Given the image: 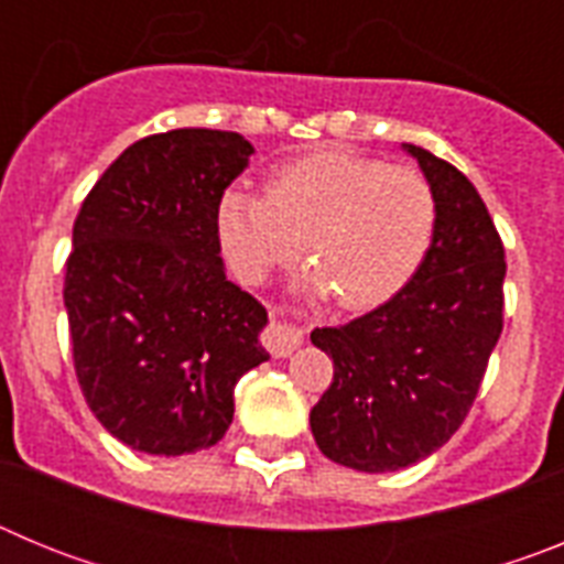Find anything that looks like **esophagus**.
I'll return each instance as SVG.
<instances>
[{
  "instance_id": "34e87169",
  "label": "esophagus",
  "mask_w": 564,
  "mask_h": 564,
  "mask_svg": "<svg viewBox=\"0 0 564 564\" xmlns=\"http://www.w3.org/2000/svg\"><path fill=\"white\" fill-rule=\"evenodd\" d=\"M262 344H265L271 356L285 358L296 350L299 344H302V330L282 325V322H276V318H273L271 325H268V330L262 333Z\"/></svg>"
}]
</instances>
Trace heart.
Returning <instances> with one entry per match:
<instances>
[{
	"instance_id": "obj_1",
	"label": "heart",
	"mask_w": 564,
	"mask_h": 564,
	"mask_svg": "<svg viewBox=\"0 0 564 564\" xmlns=\"http://www.w3.org/2000/svg\"><path fill=\"white\" fill-rule=\"evenodd\" d=\"M437 231V194L415 166L325 149L273 169L262 194L231 186L217 234L234 273L262 282L305 251L313 293L344 311L390 302L421 271Z\"/></svg>"
}]
</instances>
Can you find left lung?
I'll list each match as a JSON object with an SVG mask.
<instances>
[{
  "instance_id": "1",
  "label": "left lung",
  "mask_w": 564,
  "mask_h": 564,
  "mask_svg": "<svg viewBox=\"0 0 564 564\" xmlns=\"http://www.w3.org/2000/svg\"><path fill=\"white\" fill-rule=\"evenodd\" d=\"M437 194V231L401 293L347 325L316 327L333 381L311 410L322 455L358 471L430 457L466 421L502 333L506 251L477 188L406 143Z\"/></svg>"
}]
</instances>
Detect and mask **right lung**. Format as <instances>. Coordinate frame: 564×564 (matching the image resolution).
<instances>
[{
  "label": "right lung",
  "mask_w": 564,
  "mask_h": 564,
  "mask_svg": "<svg viewBox=\"0 0 564 564\" xmlns=\"http://www.w3.org/2000/svg\"><path fill=\"white\" fill-rule=\"evenodd\" d=\"M253 147L223 129L149 134L84 197L64 273L73 367L93 415L147 455L226 435L234 387L268 361V313L223 273L217 203Z\"/></svg>",
  "instance_id": "1"
}]
</instances>
